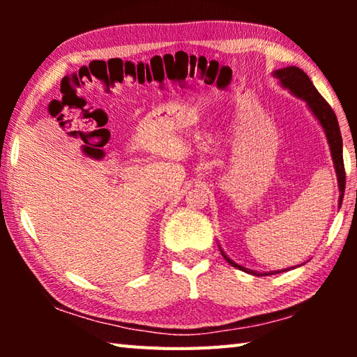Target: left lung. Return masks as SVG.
Here are the masks:
<instances>
[{"instance_id":"1","label":"left lung","mask_w":357,"mask_h":357,"mask_svg":"<svg viewBox=\"0 0 357 357\" xmlns=\"http://www.w3.org/2000/svg\"><path fill=\"white\" fill-rule=\"evenodd\" d=\"M274 77L279 78L280 83L285 86L287 89H289L296 98H299L302 100H305V104L309 105L310 112L315 114V118L319 121V124H321V128L324 129V134L326 138H328V143H329V148H331V155H332V160H334V168H335V174H337V183H338V190H340V198H338V202L342 204L343 200V192H345V165H343V143H342V134H340V128H338V121L334 110H332L331 105L328 102L324 100V98L321 94L317 91V88L313 86V83L310 82V78L307 77V74L302 69L296 68V66H288L285 69H279L274 72ZM223 258L227 259V261L234 266V268H238L241 271H244V273H249L253 275H269V274H277L274 271H271V273H257V271H252V269H247L244 266H239L233 261V259H229L223 250L220 249ZM288 271V269H287Z\"/></svg>"}]
</instances>
